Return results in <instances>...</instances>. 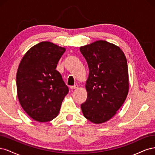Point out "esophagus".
Listing matches in <instances>:
<instances>
[{
  "mask_svg": "<svg viewBox=\"0 0 155 155\" xmlns=\"http://www.w3.org/2000/svg\"><path fill=\"white\" fill-rule=\"evenodd\" d=\"M77 88H78V85H74L73 86H70V88H71L72 90H73V89H76Z\"/></svg>",
  "mask_w": 155,
  "mask_h": 155,
  "instance_id": "esophagus-1",
  "label": "esophagus"
}]
</instances>
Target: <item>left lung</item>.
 I'll return each instance as SVG.
<instances>
[{
    "label": "left lung",
    "mask_w": 155,
    "mask_h": 155,
    "mask_svg": "<svg viewBox=\"0 0 155 155\" xmlns=\"http://www.w3.org/2000/svg\"><path fill=\"white\" fill-rule=\"evenodd\" d=\"M79 50L89 68L87 98L81 105L83 114L92 123H104L114 116L128 94L125 55L118 46L103 40Z\"/></svg>",
    "instance_id": "8db88e82"
}]
</instances>
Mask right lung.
I'll list each match as a JSON object with an SVG mask.
<instances>
[{
	"instance_id": "right-lung-1",
	"label": "right lung",
	"mask_w": 155,
	"mask_h": 155,
	"mask_svg": "<svg viewBox=\"0 0 155 155\" xmlns=\"http://www.w3.org/2000/svg\"><path fill=\"white\" fill-rule=\"evenodd\" d=\"M65 50L50 42H41L27 51L18 66V101L28 115L39 122L51 121L58 116L69 91L55 70Z\"/></svg>"
}]
</instances>
